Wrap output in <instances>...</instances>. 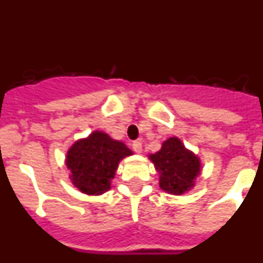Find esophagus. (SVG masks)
I'll return each instance as SVG.
<instances>
[{"instance_id":"34e87169","label":"esophagus","mask_w":263,"mask_h":263,"mask_svg":"<svg viewBox=\"0 0 263 263\" xmlns=\"http://www.w3.org/2000/svg\"><path fill=\"white\" fill-rule=\"evenodd\" d=\"M132 147H133V150L136 153H142V143L139 142V141H134L133 145H132Z\"/></svg>"}]
</instances>
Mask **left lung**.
Returning <instances> with one entry per match:
<instances>
[{
    "mask_svg": "<svg viewBox=\"0 0 263 263\" xmlns=\"http://www.w3.org/2000/svg\"><path fill=\"white\" fill-rule=\"evenodd\" d=\"M159 174V187L166 194L180 196L195 187L201 174V160L187 148L179 137H170L162 143L159 152L148 154Z\"/></svg>",
    "mask_w": 263,
    "mask_h": 263,
    "instance_id": "obj_1",
    "label": "left lung"
}]
</instances>
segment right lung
Returning a JSON list of instances; mask_svg holds the SVG:
<instances>
[{"label": "right lung", "instance_id": "1", "mask_svg": "<svg viewBox=\"0 0 263 263\" xmlns=\"http://www.w3.org/2000/svg\"><path fill=\"white\" fill-rule=\"evenodd\" d=\"M133 152L122 141L111 138L103 130H95L72 143L66 155L69 180L79 191L100 196L111 187L118 164Z\"/></svg>", "mask_w": 263, "mask_h": 263}]
</instances>
